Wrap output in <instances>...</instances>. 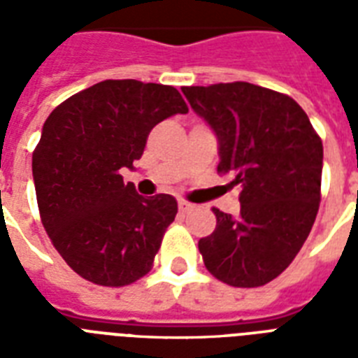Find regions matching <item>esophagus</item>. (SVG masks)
I'll return each mask as SVG.
<instances>
[{"label":"esophagus","mask_w":358,"mask_h":358,"mask_svg":"<svg viewBox=\"0 0 358 358\" xmlns=\"http://www.w3.org/2000/svg\"><path fill=\"white\" fill-rule=\"evenodd\" d=\"M193 208H195V204H191V202H185V201H180V202H178V210H180V212H182V213L191 212Z\"/></svg>","instance_id":"1"}]
</instances>
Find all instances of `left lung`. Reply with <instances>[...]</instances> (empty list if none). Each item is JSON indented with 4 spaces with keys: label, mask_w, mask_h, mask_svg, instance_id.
Instances as JSON below:
<instances>
[{
    "label": "left lung",
    "mask_w": 358,
    "mask_h": 358,
    "mask_svg": "<svg viewBox=\"0 0 358 358\" xmlns=\"http://www.w3.org/2000/svg\"><path fill=\"white\" fill-rule=\"evenodd\" d=\"M219 139L217 173L241 185L238 217L199 241L204 266L234 288H258L294 262L322 201V137L299 103L247 81L184 87Z\"/></svg>",
    "instance_id": "left-lung-1"
}]
</instances>
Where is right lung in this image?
Listing matches in <instances>:
<instances>
[{"label": "right lung", "instance_id": "add662e5", "mask_svg": "<svg viewBox=\"0 0 358 358\" xmlns=\"http://www.w3.org/2000/svg\"><path fill=\"white\" fill-rule=\"evenodd\" d=\"M174 87L106 80L53 109L33 150L41 221L63 260L98 286L120 288L154 266L178 204L124 184L152 128L187 113Z\"/></svg>", "mask_w": 358, "mask_h": 358}]
</instances>
